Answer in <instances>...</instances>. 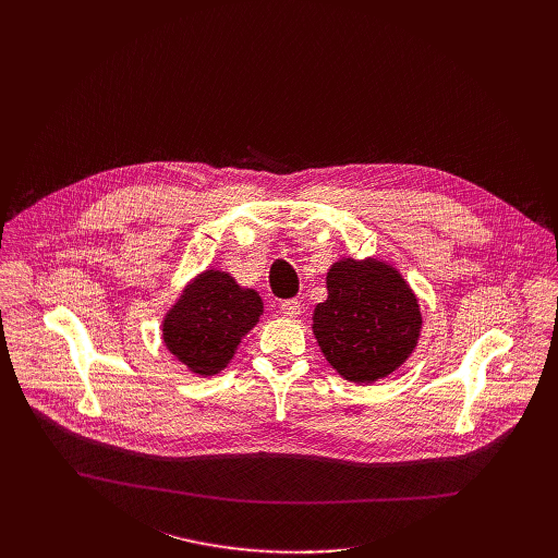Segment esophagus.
<instances>
[{
	"label": "esophagus",
	"mask_w": 558,
	"mask_h": 558,
	"mask_svg": "<svg viewBox=\"0 0 558 558\" xmlns=\"http://www.w3.org/2000/svg\"><path fill=\"white\" fill-rule=\"evenodd\" d=\"M279 312H281L286 318H299L301 312H303V305H301V301H296V299H288V301H281V303H279Z\"/></svg>",
	"instance_id": "34e87169"
}]
</instances>
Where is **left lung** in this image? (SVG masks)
<instances>
[{
	"label": "left lung",
	"instance_id": "8db88e82",
	"mask_svg": "<svg viewBox=\"0 0 558 558\" xmlns=\"http://www.w3.org/2000/svg\"><path fill=\"white\" fill-rule=\"evenodd\" d=\"M326 290L328 299L316 305L312 328L339 376L369 385L405 363L423 319L398 268L374 257H343L328 268Z\"/></svg>",
	"mask_w": 558,
	"mask_h": 558
}]
</instances>
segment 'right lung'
I'll use <instances>...</instances> for the list:
<instances>
[{
    "label": "right lung",
    "mask_w": 558,
    "mask_h": 558,
    "mask_svg": "<svg viewBox=\"0 0 558 558\" xmlns=\"http://www.w3.org/2000/svg\"><path fill=\"white\" fill-rule=\"evenodd\" d=\"M264 303L223 270L195 277L162 319L167 350L197 376L228 367L240 339L259 322Z\"/></svg>",
    "instance_id": "right-lung-1"
}]
</instances>
